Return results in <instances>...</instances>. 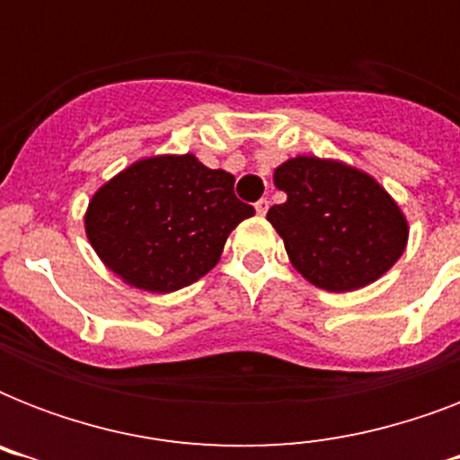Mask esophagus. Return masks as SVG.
<instances>
[{"label": "esophagus", "mask_w": 460, "mask_h": 460, "mask_svg": "<svg viewBox=\"0 0 460 460\" xmlns=\"http://www.w3.org/2000/svg\"><path fill=\"white\" fill-rule=\"evenodd\" d=\"M267 209H270V200H267V198H260V200L255 202V212H258L260 217H265Z\"/></svg>", "instance_id": "esophagus-1"}]
</instances>
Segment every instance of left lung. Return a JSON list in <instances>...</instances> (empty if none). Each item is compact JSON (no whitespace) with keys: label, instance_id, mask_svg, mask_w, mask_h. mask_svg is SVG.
Instances as JSON below:
<instances>
[{"label":"left lung","instance_id":"obj_1","mask_svg":"<svg viewBox=\"0 0 460 460\" xmlns=\"http://www.w3.org/2000/svg\"><path fill=\"white\" fill-rule=\"evenodd\" d=\"M287 202L267 219L294 267L327 291L370 284L401 258L408 226L396 202L367 173L317 157L288 159L274 172Z\"/></svg>","mask_w":460,"mask_h":460}]
</instances>
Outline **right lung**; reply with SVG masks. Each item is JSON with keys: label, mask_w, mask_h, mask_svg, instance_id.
<instances>
[{"label": "right lung", "mask_w": 460, "mask_h": 460, "mask_svg": "<svg viewBox=\"0 0 460 460\" xmlns=\"http://www.w3.org/2000/svg\"><path fill=\"white\" fill-rule=\"evenodd\" d=\"M234 181L193 155L136 162L90 200V243L131 287L155 294L188 287L219 262L231 229L255 215Z\"/></svg>", "instance_id": "add662e5"}]
</instances>
